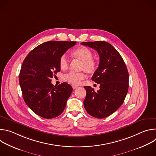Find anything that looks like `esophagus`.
Here are the masks:
<instances>
[{
    "label": "esophagus",
    "mask_w": 156,
    "mask_h": 156,
    "mask_svg": "<svg viewBox=\"0 0 156 156\" xmlns=\"http://www.w3.org/2000/svg\"><path fill=\"white\" fill-rule=\"evenodd\" d=\"M72 87H73V89H76V88L78 87V86H76V85H72Z\"/></svg>",
    "instance_id": "34e87169"
}]
</instances>
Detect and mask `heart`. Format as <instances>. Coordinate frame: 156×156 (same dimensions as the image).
Masks as SVG:
<instances>
[{
	"label": "heart",
	"mask_w": 156,
	"mask_h": 156,
	"mask_svg": "<svg viewBox=\"0 0 156 156\" xmlns=\"http://www.w3.org/2000/svg\"><path fill=\"white\" fill-rule=\"evenodd\" d=\"M72 56L81 62L80 69L84 70L89 74L93 73L97 68V63L93 57V52L90 49L86 47H80L72 52ZM69 61L65 55H62L59 59V66L62 70H66L69 67ZM85 77L83 72H69L64 75L65 81L72 84V85H78L80 81Z\"/></svg>",
	"instance_id": "b5f03b06"
}]
</instances>
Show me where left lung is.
<instances>
[{
	"label": "left lung",
	"instance_id": "obj_1",
	"mask_svg": "<svg viewBox=\"0 0 156 156\" xmlns=\"http://www.w3.org/2000/svg\"><path fill=\"white\" fill-rule=\"evenodd\" d=\"M81 44L97 51L100 60L91 78L100 84V90L96 92L91 86L84 87L86 91L84 106L90 115L104 119L115 112L124 102L129 86L128 70L120 54L108 42Z\"/></svg>",
	"mask_w": 156,
	"mask_h": 156
}]
</instances>
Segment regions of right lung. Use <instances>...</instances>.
<instances>
[{"label":"right lung","mask_w":156,"mask_h":156,"mask_svg":"<svg viewBox=\"0 0 156 156\" xmlns=\"http://www.w3.org/2000/svg\"><path fill=\"white\" fill-rule=\"evenodd\" d=\"M75 41H50L32 50L21 65L19 82L27 105L37 115L50 119L64 110L73 88L66 83L54 86L51 78L60 71L59 59Z\"/></svg>","instance_id":"right-lung-1"}]
</instances>
